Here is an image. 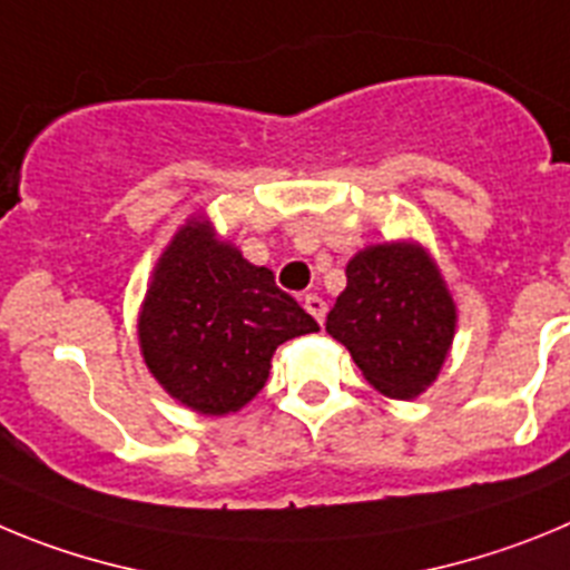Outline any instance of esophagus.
I'll use <instances>...</instances> for the list:
<instances>
[{
	"instance_id": "esophagus-1",
	"label": "esophagus",
	"mask_w": 570,
	"mask_h": 570,
	"mask_svg": "<svg viewBox=\"0 0 570 570\" xmlns=\"http://www.w3.org/2000/svg\"><path fill=\"white\" fill-rule=\"evenodd\" d=\"M304 309L309 312V315L315 317V321L323 326V317H326V301H323V297L306 295V297H304Z\"/></svg>"
}]
</instances>
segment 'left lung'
I'll use <instances>...</instances> for the list:
<instances>
[{
  "instance_id": "obj_1",
  "label": "left lung",
  "mask_w": 570,
  "mask_h": 570,
  "mask_svg": "<svg viewBox=\"0 0 570 570\" xmlns=\"http://www.w3.org/2000/svg\"><path fill=\"white\" fill-rule=\"evenodd\" d=\"M326 332L377 392L414 400L438 381L449 357L458 304L423 244H368L348 258L346 289L326 315Z\"/></svg>"
}]
</instances>
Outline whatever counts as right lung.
<instances>
[{"label": "right lung", "mask_w": 570, "mask_h": 570, "mask_svg": "<svg viewBox=\"0 0 570 570\" xmlns=\"http://www.w3.org/2000/svg\"><path fill=\"white\" fill-rule=\"evenodd\" d=\"M317 332L273 269L249 264L189 215L158 255L138 309V348L158 386L207 417L238 412L264 389L281 343Z\"/></svg>", "instance_id": "right-lung-1"}]
</instances>
